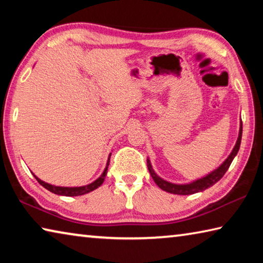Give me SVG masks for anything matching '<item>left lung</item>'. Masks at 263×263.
Segmentation results:
<instances>
[{
    "label": "left lung",
    "mask_w": 263,
    "mask_h": 263,
    "mask_svg": "<svg viewBox=\"0 0 263 263\" xmlns=\"http://www.w3.org/2000/svg\"><path fill=\"white\" fill-rule=\"evenodd\" d=\"M241 137H242V123L240 122L237 142H235L232 152H231L229 157L225 159V161L222 162L219 167L213 169L212 172L209 173V174H206L205 176L199 177V179L191 181L189 183H173V182L163 180L162 177H160L157 173L154 172L152 163H151V160L147 159V167H148L149 174L152 176V179L154 180V182L157 183L159 188L162 189L163 191H167V193L175 194V195H193L196 193H199V191H203L208 188H210V186L217 183V182L224 176L226 171H228L230 167V164L232 163L233 159L235 158V155L238 154V151L240 148V142H241Z\"/></svg>",
    "instance_id": "1"
}]
</instances>
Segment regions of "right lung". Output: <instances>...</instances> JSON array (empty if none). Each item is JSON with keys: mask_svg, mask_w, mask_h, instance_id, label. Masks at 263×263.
<instances>
[{"mask_svg": "<svg viewBox=\"0 0 263 263\" xmlns=\"http://www.w3.org/2000/svg\"><path fill=\"white\" fill-rule=\"evenodd\" d=\"M111 155V153H110ZM110 155L108 158V161H106V166L104 168L103 173H102L101 176L99 179H96L94 182L89 183L87 185H81V186H59V185H54V184H50L47 182H44L43 180L39 179V177L35 176L33 173V176L35 177V180L39 182V184H42L44 188L47 189L51 193L55 194V195H60V196H68V197H72V196H81V195H86L90 191L95 190L99 188V186L102 185V183L104 182V179L106 176V173H108V166H109V160H110Z\"/></svg>", "mask_w": 263, "mask_h": 263, "instance_id": "add662e5", "label": "right lung"}]
</instances>
